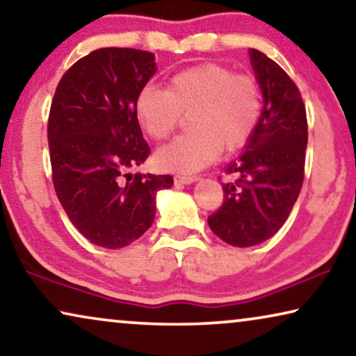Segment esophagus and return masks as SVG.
I'll return each instance as SVG.
<instances>
[{
    "mask_svg": "<svg viewBox=\"0 0 356 356\" xmlns=\"http://www.w3.org/2000/svg\"><path fill=\"white\" fill-rule=\"evenodd\" d=\"M195 177H192V176H174V184L176 185H188V184H192V182H195Z\"/></svg>",
    "mask_w": 356,
    "mask_h": 356,
    "instance_id": "1",
    "label": "esophagus"
}]
</instances>
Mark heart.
Masks as SVG:
<instances>
[{"label":"heart","instance_id":"heart-1","mask_svg":"<svg viewBox=\"0 0 356 356\" xmlns=\"http://www.w3.org/2000/svg\"><path fill=\"white\" fill-rule=\"evenodd\" d=\"M135 118L153 140H166L184 114L192 132L159 148L154 161L164 171L197 172L221 156L234 153L253 137L263 111L261 90L247 74H235L219 63L182 69L168 88L143 85L134 103Z\"/></svg>","mask_w":356,"mask_h":356}]
</instances>
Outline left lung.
I'll list each match as a JSON object with an SVG mask.
<instances>
[{"instance_id":"1","label":"left lung","mask_w":356,"mask_h":356,"mask_svg":"<svg viewBox=\"0 0 356 356\" xmlns=\"http://www.w3.org/2000/svg\"><path fill=\"white\" fill-rule=\"evenodd\" d=\"M264 106L253 137L226 174L224 202L208 224L234 247H252L271 238L287 221L305 177L308 143L307 109L287 72L258 49H250Z\"/></svg>"}]
</instances>
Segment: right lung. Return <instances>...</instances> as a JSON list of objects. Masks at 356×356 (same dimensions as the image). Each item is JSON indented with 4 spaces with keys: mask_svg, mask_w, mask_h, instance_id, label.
<instances>
[{
    "mask_svg": "<svg viewBox=\"0 0 356 356\" xmlns=\"http://www.w3.org/2000/svg\"><path fill=\"white\" fill-rule=\"evenodd\" d=\"M156 72L154 54L99 48L59 80L48 118L53 185L80 234L122 248L152 227L156 192L172 176L130 174L149 156L135 118V97Z\"/></svg>",
    "mask_w": 356,
    "mask_h": 356,
    "instance_id": "obj_1",
    "label": "right lung"
}]
</instances>
